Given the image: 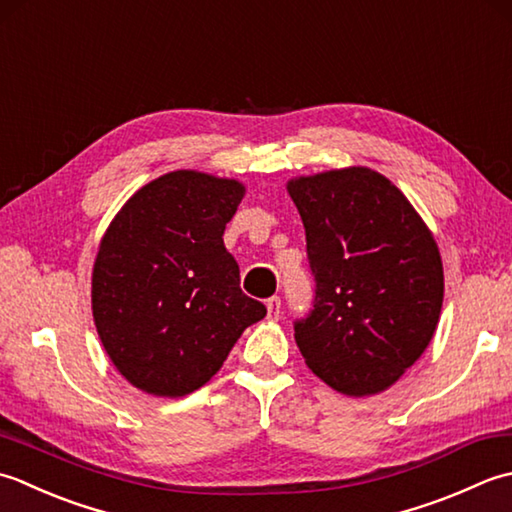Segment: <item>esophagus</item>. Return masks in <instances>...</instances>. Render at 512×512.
<instances>
[{
    "mask_svg": "<svg viewBox=\"0 0 512 512\" xmlns=\"http://www.w3.org/2000/svg\"><path fill=\"white\" fill-rule=\"evenodd\" d=\"M267 318L269 320H278L280 318V298L278 296H271L267 300Z\"/></svg>",
    "mask_w": 512,
    "mask_h": 512,
    "instance_id": "esophagus-1",
    "label": "esophagus"
}]
</instances>
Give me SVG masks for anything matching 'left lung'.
Instances as JSON below:
<instances>
[{"mask_svg":"<svg viewBox=\"0 0 512 512\" xmlns=\"http://www.w3.org/2000/svg\"><path fill=\"white\" fill-rule=\"evenodd\" d=\"M307 236L314 309L298 320L307 367L338 393L387 391L420 360L440 322L442 256L387 176L362 165L287 181Z\"/></svg>","mask_w":512,"mask_h":512,"instance_id":"obj_1","label":"left lung"}]
</instances>
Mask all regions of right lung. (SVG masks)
Listing matches in <instances>:
<instances>
[{"label":"right lung","mask_w":512,"mask_h":512,"mask_svg":"<svg viewBox=\"0 0 512 512\" xmlns=\"http://www.w3.org/2000/svg\"><path fill=\"white\" fill-rule=\"evenodd\" d=\"M243 196L236 179L168 172L134 192L103 234L92 318L108 358L139 391L183 398L201 389L265 318L223 243Z\"/></svg>","instance_id":"obj_1"}]
</instances>
